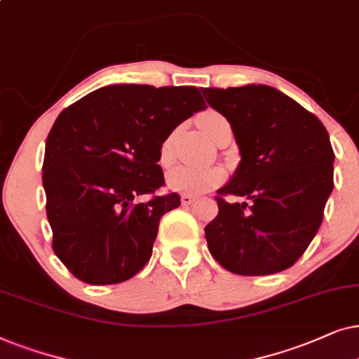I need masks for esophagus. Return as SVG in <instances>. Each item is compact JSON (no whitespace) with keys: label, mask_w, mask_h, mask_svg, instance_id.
<instances>
[{"label":"esophagus","mask_w":359,"mask_h":359,"mask_svg":"<svg viewBox=\"0 0 359 359\" xmlns=\"http://www.w3.org/2000/svg\"><path fill=\"white\" fill-rule=\"evenodd\" d=\"M195 200H197V198L192 197V195H182V197H180V202H182V205H185V207L192 205Z\"/></svg>","instance_id":"obj_1"}]
</instances>
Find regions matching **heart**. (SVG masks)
Segmentation results:
<instances>
[{"instance_id":"obj_1","label":"heart","mask_w":359,"mask_h":359,"mask_svg":"<svg viewBox=\"0 0 359 359\" xmlns=\"http://www.w3.org/2000/svg\"><path fill=\"white\" fill-rule=\"evenodd\" d=\"M228 123L222 114L208 111L198 119L200 128L213 141L215 135L219 130V126ZM174 140L175 133H170L169 136L162 141L159 149V162L162 165H169L174 161ZM224 170L222 167H195V165H175L165 175V184L172 192L184 194V195H198L208 192L224 180Z\"/></svg>"}]
</instances>
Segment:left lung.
Listing matches in <instances>:
<instances>
[{
    "label": "left lung",
    "mask_w": 359,
    "mask_h": 359,
    "mask_svg": "<svg viewBox=\"0 0 359 359\" xmlns=\"http://www.w3.org/2000/svg\"><path fill=\"white\" fill-rule=\"evenodd\" d=\"M231 124L241 161L218 190V215L205 226L224 269L267 276L287 269L317 235L333 190V154L322 121L269 85L203 88ZM245 198L229 204L222 197Z\"/></svg>",
    "instance_id": "left-lung-1"
}]
</instances>
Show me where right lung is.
Listing matches in <instances>:
<instances>
[{"mask_svg":"<svg viewBox=\"0 0 359 359\" xmlns=\"http://www.w3.org/2000/svg\"><path fill=\"white\" fill-rule=\"evenodd\" d=\"M207 108L195 87L119 83L65 108L47 136L42 185L52 248L76 279L118 284L149 261L162 215L177 194L164 185L162 141Z\"/></svg>","mask_w":359,"mask_h":359,"instance_id":"1","label":"right lung"}]
</instances>
